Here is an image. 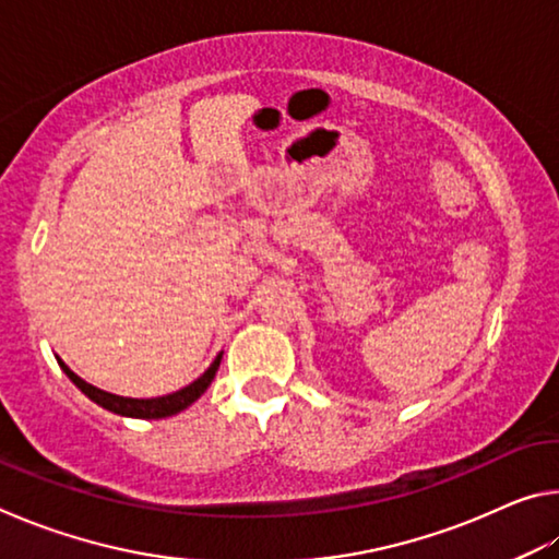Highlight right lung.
Segmentation results:
<instances>
[{
  "label": "right lung",
  "instance_id": "1",
  "mask_svg": "<svg viewBox=\"0 0 559 559\" xmlns=\"http://www.w3.org/2000/svg\"><path fill=\"white\" fill-rule=\"evenodd\" d=\"M222 355L224 353L216 355L214 362L206 367V372L197 377L192 384H187V386H182V390H177L173 394L153 396V400H132V396L103 392V390H98V386H93L86 380H81V377L75 374L59 355H56V359H59V367L66 372V377H69V380L75 386H79V390L86 394L91 402H96L98 406H103V409H108L112 414H120V416H132V419H165V416L179 414L182 409H187V406H192L197 400H200V396L206 392V386L212 384L216 370H219Z\"/></svg>",
  "mask_w": 559,
  "mask_h": 559
}]
</instances>
